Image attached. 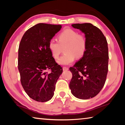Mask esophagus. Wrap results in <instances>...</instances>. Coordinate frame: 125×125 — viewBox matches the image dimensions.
Segmentation results:
<instances>
[{"instance_id":"obj_1","label":"esophagus","mask_w":125,"mask_h":125,"mask_svg":"<svg viewBox=\"0 0 125 125\" xmlns=\"http://www.w3.org/2000/svg\"><path fill=\"white\" fill-rule=\"evenodd\" d=\"M63 71H67L68 70V68L66 67H63Z\"/></svg>"}]
</instances>
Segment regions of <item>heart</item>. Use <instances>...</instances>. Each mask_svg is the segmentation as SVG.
<instances>
[{
  "instance_id": "heart-1",
  "label": "heart",
  "mask_w": 125,
  "mask_h": 125,
  "mask_svg": "<svg viewBox=\"0 0 125 125\" xmlns=\"http://www.w3.org/2000/svg\"><path fill=\"white\" fill-rule=\"evenodd\" d=\"M87 39L83 35L79 34L77 31L67 29L62 31L58 36V41L51 39L48 48L53 57L57 59L62 51L64 54L58 60L59 64L68 65L72 63L76 58H81L87 48Z\"/></svg>"
}]
</instances>
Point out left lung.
Returning <instances> with one entry per match:
<instances>
[{"label":"left lung","instance_id":"1","mask_svg":"<svg viewBox=\"0 0 125 125\" xmlns=\"http://www.w3.org/2000/svg\"><path fill=\"white\" fill-rule=\"evenodd\" d=\"M72 26L84 33L88 45L82 58L69 68L72 73L69 88L76 98H92L102 89L106 79L109 62L107 40L100 30L90 23Z\"/></svg>","mask_w":125,"mask_h":125}]
</instances>
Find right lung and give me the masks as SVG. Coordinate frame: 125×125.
<instances>
[{
    "instance_id": "1",
    "label": "right lung",
    "mask_w": 125,
    "mask_h": 125,
    "mask_svg": "<svg viewBox=\"0 0 125 125\" xmlns=\"http://www.w3.org/2000/svg\"><path fill=\"white\" fill-rule=\"evenodd\" d=\"M62 25L40 23L27 30L18 50L20 81L30 98L46 102L54 95L55 85L63 69L56 62L48 48L51 39ZM52 71L50 73L46 71Z\"/></svg>"
}]
</instances>
